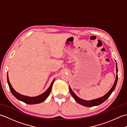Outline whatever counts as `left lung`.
<instances>
[{
	"label": "left lung",
	"mask_w": 127,
	"mask_h": 127,
	"mask_svg": "<svg viewBox=\"0 0 127 127\" xmlns=\"http://www.w3.org/2000/svg\"><path fill=\"white\" fill-rule=\"evenodd\" d=\"M116 72H117V75H116V80L115 81L114 83V85H113L112 87L111 88L108 92H107L105 95L101 97V98H98V99H94V100H83L82 99L79 98V97L77 96L76 95L73 91H72L70 87L69 86V90H70V92L71 95L72 96V97L74 98L75 100L78 103L83 105L85 106H87V107H92L94 106H97V105H99L100 104H101L102 102H104L106 100L109 98V97L111 95V93H112V92L115 90V88L116 87V86L117 84V80H118V75H117V72H118V69H117V65L116 63Z\"/></svg>",
	"instance_id": "1"
}]
</instances>
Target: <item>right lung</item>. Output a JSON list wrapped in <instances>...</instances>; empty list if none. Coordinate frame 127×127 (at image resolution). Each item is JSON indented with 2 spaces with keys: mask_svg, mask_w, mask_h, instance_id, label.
I'll use <instances>...</instances> for the list:
<instances>
[{
  "mask_svg": "<svg viewBox=\"0 0 127 127\" xmlns=\"http://www.w3.org/2000/svg\"><path fill=\"white\" fill-rule=\"evenodd\" d=\"M54 81H55V79L53 80V81L52 82V83H51L49 88H48L46 90V91L44 93H42V94H41V95L37 96L29 97L27 96L21 95V94H19L17 92L15 91L14 89L12 88V86L11 85L9 78H8V76H7V83H8V85H9L10 90L12 94L16 97V98H17L18 100H19L22 101L28 104H39V103H40V102L44 101L47 98V96L49 95V94L51 91V89H52V87L53 83L54 82Z\"/></svg>",
  "mask_w": 127,
  "mask_h": 127,
  "instance_id": "right-lung-1",
  "label": "right lung"
}]
</instances>
